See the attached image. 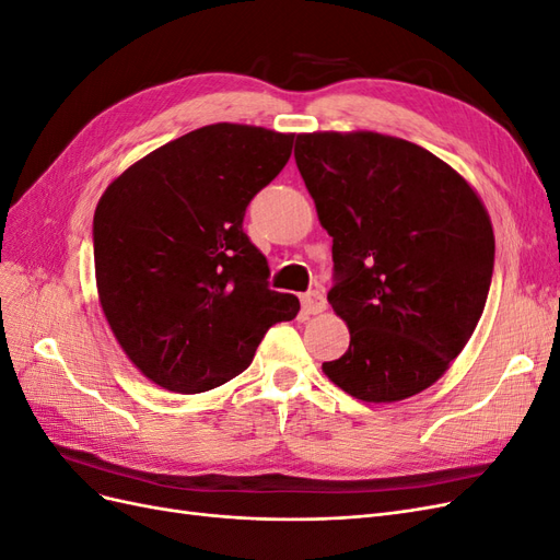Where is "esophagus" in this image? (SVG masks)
Instances as JSON below:
<instances>
[{
  "mask_svg": "<svg viewBox=\"0 0 560 560\" xmlns=\"http://www.w3.org/2000/svg\"><path fill=\"white\" fill-rule=\"evenodd\" d=\"M327 308V299H325V294L322 292H308V294H303L301 296V311L306 313V315H317V313H322Z\"/></svg>",
  "mask_w": 560,
  "mask_h": 560,
  "instance_id": "34e87169",
  "label": "esophagus"
}]
</instances>
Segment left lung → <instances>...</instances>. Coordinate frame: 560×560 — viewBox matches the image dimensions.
Instances as JSON below:
<instances>
[{
    "mask_svg": "<svg viewBox=\"0 0 560 560\" xmlns=\"http://www.w3.org/2000/svg\"><path fill=\"white\" fill-rule=\"evenodd\" d=\"M296 167L334 238L327 299L350 346L322 371L362 401H399L444 376L483 313L495 238L477 191L413 142L296 135Z\"/></svg>",
    "mask_w": 560,
    "mask_h": 560,
    "instance_id": "1",
    "label": "left lung"
}]
</instances>
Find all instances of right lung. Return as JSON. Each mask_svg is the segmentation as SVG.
<instances>
[{"instance_id":"obj_1","label":"right lung","mask_w":560,"mask_h":560,"mask_svg":"<svg viewBox=\"0 0 560 560\" xmlns=\"http://www.w3.org/2000/svg\"><path fill=\"white\" fill-rule=\"evenodd\" d=\"M292 144L294 135L257 126H206L151 151L100 198V306L149 381L182 395L224 385L276 322L296 317L299 299L270 290L268 261L243 229Z\"/></svg>"}]
</instances>
